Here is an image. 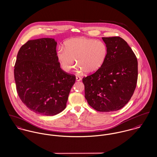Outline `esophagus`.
Masks as SVG:
<instances>
[{"label":"esophagus","mask_w":157,"mask_h":157,"mask_svg":"<svg viewBox=\"0 0 157 157\" xmlns=\"http://www.w3.org/2000/svg\"><path fill=\"white\" fill-rule=\"evenodd\" d=\"M81 80H82L81 77H78V76H76V80H77V82H79V81H80Z\"/></svg>","instance_id":"1"}]
</instances>
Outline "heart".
<instances>
[{"label":"heart","mask_w":157,"mask_h":157,"mask_svg":"<svg viewBox=\"0 0 157 157\" xmlns=\"http://www.w3.org/2000/svg\"><path fill=\"white\" fill-rule=\"evenodd\" d=\"M108 54V48L104 42L82 37L68 40L65 49L57 51V56L65 71L74 67L75 60L80 72L92 74L103 67Z\"/></svg>","instance_id":"1"}]
</instances>
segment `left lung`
<instances>
[{
  "label": "left lung",
  "instance_id": "obj_1",
  "mask_svg": "<svg viewBox=\"0 0 157 157\" xmlns=\"http://www.w3.org/2000/svg\"><path fill=\"white\" fill-rule=\"evenodd\" d=\"M108 48L106 60L97 72L82 79L85 98L100 112L123 108L130 100L138 78V62L127 42L120 37H102Z\"/></svg>",
  "mask_w": 157,
  "mask_h": 157
}]
</instances>
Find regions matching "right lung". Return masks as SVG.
Segmentation results:
<instances>
[{
  "label": "right lung",
  "instance_id": "1",
  "mask_svg": "<svg viewBox=\"0 0 157 157\" xmlns=\"http://www.w3.org/2000/svg\"><path fill=\"white\" fill-rule=\"evenodd\" d=\"M52 38L28 40L20 48L14 74L24 105L39 114L51 116L64 110L75 76L63 71Z\"/></svg>",
  "mask_w": 157,
  "mask_h": 157
}]
</instances>
